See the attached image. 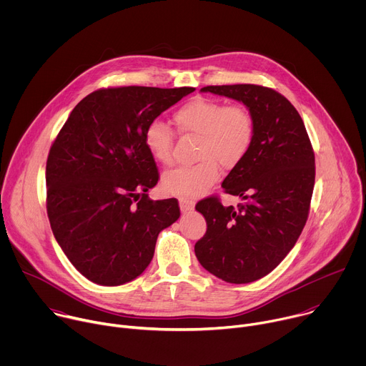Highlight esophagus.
Instances as JSON below:
<instances>
[{"label": "esophagus", "mask_w": 366, "mask_h": 366, "mask_svg": "<svg viewBox=\"0 0 366 366\" xmlns=\"http://www.w3.org/2000/svg\"><path fill=\"white\" fill-rule=\"evenodd\" d=\"M179 207H181V212L187 213L191 212L194 208V201L188 199V198H179Z\"/></svg>", "instance_id": "34e87169"}]
</instances>
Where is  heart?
Listing matches in <instances>:
<instances>
[{
  "mask_svg": "<svg viewBox=\"0 0 366 366\" xmlns=\"http://www.w3.org/2000/svg\"><path fill=\"white\" fill-rule=\"evenodd\" d=\"M174 124L181 136L197 137L192 167L178 168L164 177L167 192L195 198L213 187L220 178V165L234 169L247 156L254 140V119L244 104H226L207 97H195L174 113ZM144 146L152 158L169 167L174 162V132L153 120L143 134Z\"/></svg>",
  "mask_w": 366,
  "mask_h": 366,
  "instance_id": "heart-1",
  "label": "heart"
}]
</instances>
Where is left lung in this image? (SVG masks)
Instances as JSON below:
<instances>
[{
  "mask_svg": "<svg viewBox=\"0 0 366 366\" xmlns=\"http://www.w3.org/2000/svg\"><path fill=\"white\" fill-rule=\"evenodd\" d=\"M201 91L243 102L254 119V140L222 184L226 194L244 202L224 207L214 195L197 202L207 232L195 243V256L226 282H253L281 264L305 226L316 178L315 150L301 116L275 89L236 84Z\"/></svg>",
  "mask_w": 366,
  "mask_h": 366,
  "instance_id": "8db88e82",
  "label": "left lung"
}]
</instances>
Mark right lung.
<instances>
[{"instance_id": "right-lung-1", "label": "right lung", "mask_w": 366, "mask_h": 366, "mask_svg": "<svg viewBox=\"0 0 366 366\" xmlns=\"http://www.w3.org/2000/svg\"><path fill=\"white\" fill-rule=\"evenodd\" d=\"M195 88H101L69 114L46 162V210L71 264L89 281L116 287L150 264L161 230L179 219L177 198L153 201L159 181L143 134Z\"/></svg>"}]
</instances>
